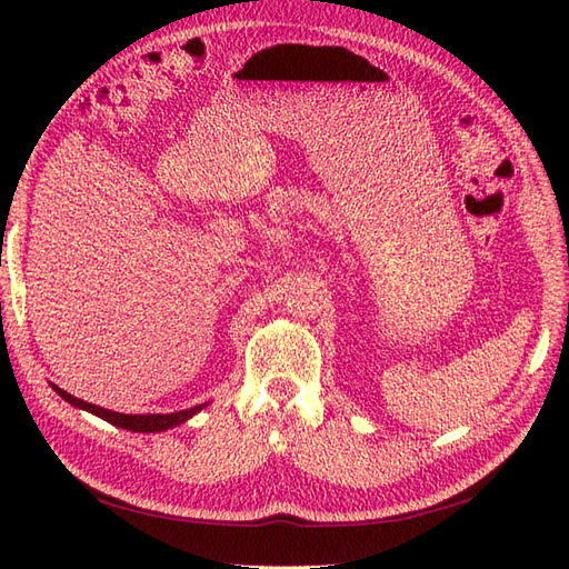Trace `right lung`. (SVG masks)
<instances>
[{
    "label": "right lung",
    "instance_id": "add662e5",
    "mask_svg": "<svg viewBox=\"0 0 569 569\" xmlns=\"http://www.w3.org/2000/svg\"><path fill=\"white\" fill-rule=\"evenodd\" d=\"M51 389H54L63 401H68L71 406L80 408V410H88L92 412V416L107 420L120 429H130V432H166V429L170 427H178L182 422H187L192 416H197V412L206 406H194V408H187V410H178V412H166V416H161V412H149V416H126V412H116V410H107V408H99L94 403H88V401H80L76 399V396H71L68 391L59 389L57 385H51Z\"/></svg>",
    "mask_w": 569,
    "mask_h": 569
}]
</instances>
